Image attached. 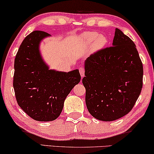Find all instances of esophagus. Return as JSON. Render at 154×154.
Returning <instances> with one entry per match:
<instances>
[{
  "mask_svg": "<svg viewBox=\"0 0 154 154\" xmlns=\"http://www.w3.org/2000/svg\"><path fill=\"white\" fill-rule=\"evenodd\" d=\"M79 72L81 73V77H83L84 75H85V69L83 68V67H80L79 68Z\"/></svg>",
  "mask_w": 154,
  "mask_h": 154,
  "instance_id": "1",
  "label": "esophagus"
}]
</instances>
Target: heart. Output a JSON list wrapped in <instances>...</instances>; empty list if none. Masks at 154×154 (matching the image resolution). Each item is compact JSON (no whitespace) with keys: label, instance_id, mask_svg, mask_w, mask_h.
Returning a JSON list of instances; mask_svg holds the SVG:
<instances>
[{"label":"heart","instance_id":"b5f03b06","mask_svg":"<svg viewBox=\"0 0 154 154\" xmlns=\"http://www.w3.org/2000/svg\"><path fill=\"white\" fill-rule=\"evenodd\" d=\"M81 41L85 45L93 44V50H99L106 45L107 38L104 35H100L97 32H88L83 33Z\"/></svg>","mask_w":154,"mask_h":154}]
</instances>
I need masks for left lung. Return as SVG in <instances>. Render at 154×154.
Here are the masks:
<instances>
[{"instance_id": "obj_1", "label": "left lung", "mask_w": 154, "mask_h": 154, "mask_svg": "<svg viewBox=\"0 0 154 154\" xmlns=\"http://www.w3.org/2000/svg\"><path fill=\"white\" fill-rule=\"evenodd\" d=\"M88 110L95 119L113 121L128 114L143 85L142 62L136 45L116 29L113 46L92 54L85 62Z\"/></svg>"}]
</instances>
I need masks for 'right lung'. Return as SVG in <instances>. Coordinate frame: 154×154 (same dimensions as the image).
I'll return each mask as SVG.
<instances>
[{"mask_svg": "<svg viewBox=\"0 0 154 154\" xmlns=\"http://www.w3.org/2000/svg\"><path fill=\"white\" fill-rule=\"evenodd\" d=\"M49 33L34 31L24 39L14 59L13 88L19 106L31 119L52 121L62 112L66 96L81 81L79 71L49 70L39 52Z\"/></svg>", "mask_w": 154, "mask_h": 154, "instance_id": "right-lung-1", "label": "right lung"}]
</instances>
